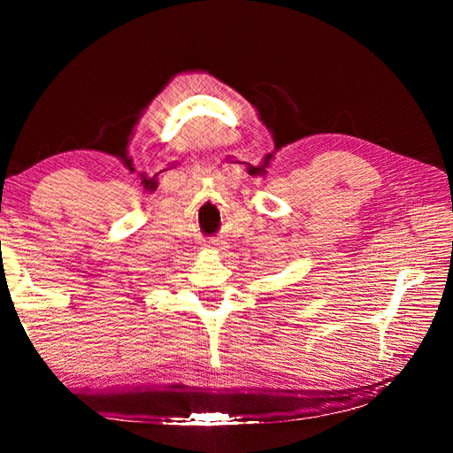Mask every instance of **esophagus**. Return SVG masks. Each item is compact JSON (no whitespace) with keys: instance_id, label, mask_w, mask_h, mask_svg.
Returning <instances> with one entry per match:
<instances>
[{"instance_id":"obj_1","label":"esophagus","mask_w":453,"mask_h":453,"mask_svg":"<svg viewBox=\"0 0 453 453\" xmlns=\"http://www.w3.org/2000/svg\"><path fill=\"white\" fill-rule=\"evenodd\" d=\"M206 249H210V251H221V249H224V243H219V242H214V239H211V242H208L206 243Z\"/></svg>"}]
</instances>
